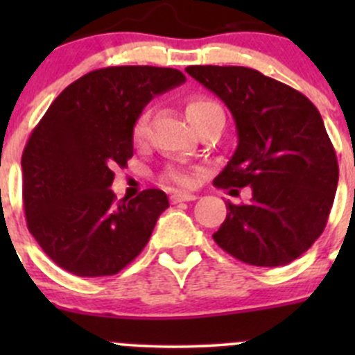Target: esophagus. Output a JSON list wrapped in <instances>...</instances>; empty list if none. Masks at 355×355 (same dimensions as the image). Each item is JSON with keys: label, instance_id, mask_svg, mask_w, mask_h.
<instances>
[{"label": "esophagus", "instance_id": "obj_1", "mask_svg": "<svg viewBox=\"0 0 355 355\" xmlns=\"http://www.w3.org/2000/svg\"><path fill=\"white\" fill-rule=\"evenodd\" d=\"M196 199H198V196L191 194V192H173V194L170 196V200L173 204L185 202V200H196Z\"/></svg>", "mask_w": 355, "mask_h": 355}]
</instances>
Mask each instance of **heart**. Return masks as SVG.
Segmentation results:
<instances>
[{
    "label": "heart",
    "mask_w": 355,
    "mask_h": 355,
    "mask_svg": "<svg viewBox=\"0 0 355 355\" xmlns=\"http://www.w3.org/2000/svg\"><path fill=\"white\" fill-rule=\"evenodd\" d=\"M214 110H221L220 106L216 105L214 101L206 98H191L185 105V114H187L189 121H191L194 127H198L200 121ZM148 113H142L141 116L135 120L134 128H132V139H134L135 144H141L144 142L146 134H148ZM161 180L164 184H175V185H191L192 182V175L191 171H187L185 168H178V166H170L163 171L161 175Z\"/></svg>",
    "instance_id": "obj_1"
}]
</instances>
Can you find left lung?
<instances>
[{
  "instance_id": "left-lung-1",
  "label": "left lung",
  "mask_w": 355,
  "mask_h": 355,
  "mask_svg": "<svg viewBox=\"0 0 355 355\" xmlns=\"http://www.w3.org/2000/svg\"><path fill=\"white\" fill-rule=\"evenodd\" d=\"M185 71L228 106L237 125V149L213 184L252 189L247 204L227 202L214 242L250 266L292 263L323 234L338 184L320 111L302 92L252 68Z\"/></svg>"
}]
</instances>
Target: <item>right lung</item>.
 Segmentation results:
<instances>
[{"label":"right lung","mask_w":355,"mask_h":355,"mask_svg":"<svg viewBox=\"0 0 355 355\" xmlns=\"http://www.w3.org/2000/svg\"><path fill=\"white\" fill-rule=\"evenodd\" d=\"M184 80L175 68H99L71 82L32 130L22 155L27 228L68 273L116 275L149 242L166 194L146 189L116 200L113 168L134 156L132 128L144 106Z\"/></svg>","instance_id":"right-lung-1"}]
</instances>
